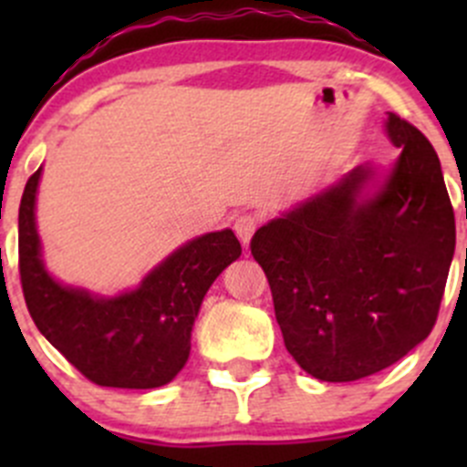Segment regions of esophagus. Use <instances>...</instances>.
<instances>
[{"mask_svg":"<svg viewBox=\"0 0 467 467\" xmlns=\"http://www.w3.org/2000/svg\"><path fill=\"white\" fill-rule=\"evenodd\" d=\"M255 230H257V219H255V216L242 214V216H237V219H234V233H237L239 242H242L244 246H248V244H251V239H253V234H255Z\"/></svg>","mask_w":467,"mask_h":467,"instance_id":"34e87169","label":"esophagus"}]
</instances>
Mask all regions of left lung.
I'll use <instances>...</instances> for the list:
<instances>
[{
    "label": "left lung",
    "instance_id": "8db88e82",
    "mask_svg": "<svg viewBox=\"0 0 467 467\" xmlns=\"http://www.w3.org/2000/svg\"><path fill=\"white\" fill-rule=\"evenodd\" d=\"M400 150L366 162L255 233L289 355L321 381L389 368L434 327L456 246L454 210L430 140L389 112Z\"/></svg>",
    "mask_w": 467,
    "mask_h": 467
}]
</instances>
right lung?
<instances>
[{"label":"right lung","mask_w":467,"mask_h":467,"mask_svg":"<svg viewBox=\"0 0 467 467\" xmlns=\"http://www.w3.org/2000/svg\"><path fill=\"white\" fill-rule=\"evenodd\" d=\"M42 167L20 203V277L42 337L89 381L112 389H158L190 359L192 327L212 282L242 255L230 228L201 234L150 268L135 289L99 296L56 280L42 260L36 196Z\"/></svg>","instance_id":"1"}]
</instances>
